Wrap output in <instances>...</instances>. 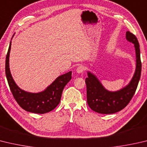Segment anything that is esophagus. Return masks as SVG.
I'll use <instances>...</instances> for the list:
<instances>
[{"label": "esophagus", "instance_id": "obj_1", "mask_svg": "<svg viewBox=\"0 0 147 147\" xmlns=\"http://www.w3.org/2000/svg\"><path fill=\"white\" fill-rule=\"evenodd\" d=\"M84 71V67L83 65L78 66L76 69V72L78 74H80V73H83V71Z\"/></svg>", "mask_w": 147, "mask_h": 147}]
</instances>
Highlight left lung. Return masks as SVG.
<instances>
[{
    "instance_id": "obj_1",
    "label": "left lung",
    "mask_w": 147,
    "mask_h": 147,
    "mask_svg": "<svg viewBox=\"0 0 147 147\" xmlns=\"http://www.w3.org/2000/svg\"><path fill=\"white\" fill-rule=\"evenodd\" d=\"M126 39L134 45L136 51V69L132 79L126 86L116 91L109 90L104 87L94 73L88 71L85 79L87 85L88 105L98 113L109 114L119 112L130 102L137 89L141 72L140 44L134 34L126 32Z\"/></svg>"
}]
</instances>
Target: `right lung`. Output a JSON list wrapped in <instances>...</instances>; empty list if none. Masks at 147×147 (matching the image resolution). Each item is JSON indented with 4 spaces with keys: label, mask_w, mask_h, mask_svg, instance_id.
<instances>
[{
    "label": "right lung",
    "mask_w": 147,
    "mask_h": 147,
    "mask_svg": "<svg viewBox=\"0 0 147 147\" xmlns=\"http://www.w3.org/2000/svg\"><path fill=\"white\" fill-rule=\"evenodd\" d=\"M11 46V41L10 42L6 55L5 69L7 80L15 100L21 107L29 113L45 114L53 111L60 103L63 90L71 79L72 71L57 77L49 86L41 92L34 93L26 91L18 86L11 74L9 62Z\"/></svg>",
    "instance_id": "add662e5"
}]
</instances>
